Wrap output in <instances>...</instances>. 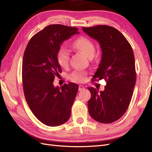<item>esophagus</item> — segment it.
Listing matches in <instances>:
<instances>
[{
  "label": "esophagus",
  "instance_id": "esophagus-1",
  "mask_svg": "<svg viewBox=\"0 0 152 152\" xmlns=\"http://www.w3.org/2000/svg\"><path fill=\"white\" fill-rule=\"evenodd\" d=\"M85 89V87L82 86V85H79V91H83Z\"/></svg>",
  "mask_w": 152,
  "mask_h": 152
}]
</instances>
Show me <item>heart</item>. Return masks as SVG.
<instances>
[{"label":"heart","mask_w":152,"mask_h":152,"mask_svg":"<svg viewBox=\"0 0 152 152\" xmlns=\"http://www.w3.org/2000/svg\"><path fill=\"white\" fill-rule=\"evenodd\" d=\"M73 47L83 53L89 58H93L95 53V46L93 41L85 37H81L75 40L73 43ZM56 59L59 65L66 67L70 60V53L66 48L59 49L56 54ZM85 75L86 73L83 72L75 71L72 73L70 78L74 81L81 82L84 79Z\"/></svg>","instance_id":"heart-1"}]
</instances>
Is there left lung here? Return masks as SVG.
Wrapping results in <instances>:
<instances>
[{
    "instance_id": "obj_1",
    "label": "left lung",
    "mask_w": 152,
    "mask_h": 152,
    "mask_svg": "<svg viewBox=\"0 0 152 152\" xmlns=\"http://www.w3.org/2000/svg\"><path fill=\"white\" fill-rule=\"evenodd\" d=\"M82 30L98 41L102 51L93 80L107 82L104 91L88 87L89 113L97 122L110 124L122 117L131 101L136 80L134 53L125 37L113 27L98 25Z\"/></svg>"
}]
</instances>
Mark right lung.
Segmentation results:
<instances>
[{"label": "right lung", "instance_id": "add662e5", "mask_svg": "<svg viewBox=\"0 0 152 152\" xmlns=\"http://www.w3.org/2000/svg\"><path fill=\"white\" fill-rule=\"evenodd\" d=\"M78 28L50 25L34 35L25 49L22 64V81L26 101L37 119L48 126H58L70 117L72 106L79 86L70 82L54 87V77L61 73L56 54L64 41Z\"/></svg>", "mask_w": 152, "mask_h": 152}]
</instances>
